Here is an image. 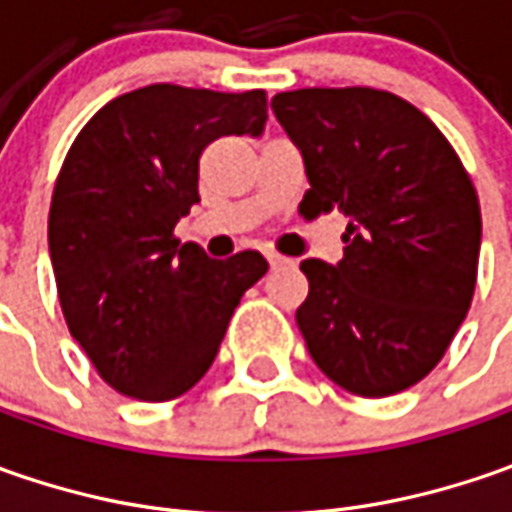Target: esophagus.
Instances as JSON below:
<instances>
[{
	"label": "esophagus",
	"instance_id": "1",
	"mask_svg": "<svg viewBox=\"0 0 512 512\" xmlns=\"http://www.w3.org/2000/svg\"><path fill=\"white\" fill-rule=\"evenodd\" d=\"M265 259H267V265L273 267V270H279V267L290 265V259H285V256H279V253H273V250H267Z\"/></svg>",
	"mask_w": 512,
	"mask_h": 512
}]
</instances>
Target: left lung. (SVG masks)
<instances>
[{
  "label": "left lung",
  "instance_id": "left-lung-1",
  "mask_svg": "<svg viewBox=\"0 0 512 512\" xmlns=\"http://www.w3.org/2000/svg\"><path fill=\"white\" fill-rule=\"evenodd\" d=\"M270 108L305 159L299 210L350 219L342 262H302L307 350L347 393H402L439 364L473 302L476 187L442 130L387 90H287Z\"/></svg>",
  "mask_w": 512,
  "mask_h": 512
}]
</instances>
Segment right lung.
<instances>
[{"mask_svg":"<svg viewBox=\"0 0 512 512\" xmlns=\"http://www.w3.org/2000/svg\"><path fill=\"white\" fill-rule=\"evenodd\" d=\"M265 90L148 85L116 96L76 142L53 187L48 245L70 336L99 376L139 402H168L210 370L256 250L210 259L173 236L199 202V159L219 136H262Z\"/></svg>","mask_w":512,"mask_h":512,"instance_id":"right-lung-1","label":"right lung"}]
</instances>
